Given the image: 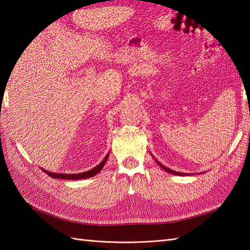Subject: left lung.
I'll list each match as a JSON object with an SVG mask.
<instances>
[{"label": "left lung", "instance_id": "1", "mask_svg": "<svg viewBox=\"0 0 250 250\" xmlns=\"http://www.w3.org/2000/svg\"><path fill=\"white\" fill-rule=\"evenodd\" d=\"M155 160H156V159H155ZM157 162H158V164H159V166H160L163 169H164V171H167V172H169V173H172V174H174V175H179V176H184V175H186L185 173H179V172H175V171H173V169H169V168H167V167H164V166H162V164L160 163V162H159L158 160H156Z\"/></svg>", "mask_w": 250, "mask_h": 250}]
</instances>
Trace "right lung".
Wrapping results in <instances>:
<instances>
[{"mask_svg":"<svg viewBox=\"0 0 250 250\" xmlns=\"http://www.w3.org/2000/svg\"><path fill=\"white\" fill-rule=\"evenodd\" d=\"M108 158V155L106 156L103 161L101 162L99 166H97L95 167H93L92 169H90V171H87V172H83V173H79V174H56V173H51V172H47V171H43L45 173H47V175L48 176L52 177V178H61V179H73V180H77V179H86V178H89V177H92L94 176V175H97L101 169L103 168L104 164L106 162V160H107Z\"/></svg>","mask_w":250,"mask_h":250,"instance_id":"right-lung-1","label":"right lung"}]
</instances>
